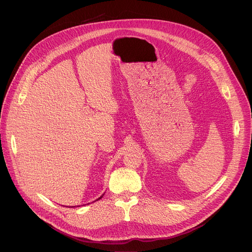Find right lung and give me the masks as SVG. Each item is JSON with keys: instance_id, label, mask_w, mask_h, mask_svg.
Segmentation results:
<instances>
[{"instance_id": "1", "label": "right lung", "mask_w": 252, "mask_h": 252, "mask_svg": "<svg viewBox=\"0 0 252 252\" xmlns=\"http://www.w3.org/2000/svg\"><path fill=\"white\" fill-rule=\"evenodd\" d=\"M101 198H102V196H101V197H100V198H98V199H97V200H99V199H101ZM71 207H74V206H71Z\"/></svg>"}]
</instances>
